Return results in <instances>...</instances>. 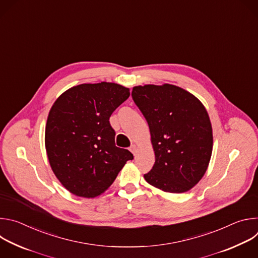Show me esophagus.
I'll return each instance as SVG.
<instances>
[{"label": "esophagus", "instance_id": "1", "mask_svg": "<svg viewBox=\"0 0 258 258\" xmlns=\"http://www.w3.org/2000/svg\"><path fill=\"white\" fill-rule=\"evenodd\" d=\"M130 151H131L134 155H136V153H137V147H136V145H132V146L130 147Z\"/></svg>", "mask_w": 258, "mask_h": 258}]
</instances>
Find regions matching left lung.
<instances>
[{
  "label": "left lung",
  "instance_id": "8db88e82",
  "mask_svg": "<svg viewBox=\"0 0 258 258\" xmlns=\"http://www.w3.org/2000/svg\"><path fill=\"white\" fill-rule=\"evenodd\" d=\"M132 97L148 122L155 153L147 182L169 193L191 190L203 177L212 153V127L203 104L179 87L145 85Z\"/></svg>",
  "mask_w": 258,
  "mask_h": 258
}]
</instances>
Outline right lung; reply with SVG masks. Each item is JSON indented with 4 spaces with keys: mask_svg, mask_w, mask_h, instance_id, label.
I'll list each match as a JSON object with an SVG mask.
<instances>
[{
    "mask_svg": "<svg viewBox=\"0 0 258 258\" xmlns=\"http://www.w3.org/2000/svg\"><path fill=\"white\" fill-rule=\"evenodd\" d=\"M130 97L114 83L83 84L65 91L53 104L45 145L53 172L70 193L94 198L104 193L133 154L115 146L109 118Z\"/></svg>",
    "mask_w": 258,
    "mask_h": 258,
    "instance_id": "1",
    "label": "right lung"
}]
</instances>
